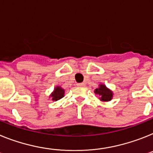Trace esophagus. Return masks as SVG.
<instances>
[{"instance_id":"obj_1","label":"esophagus","mask_w":153,"mask_h":153,"mask_svg":"<svg viewBox=\"0 0 153 153\" xmlns=\"http://www.w3.org/2000/svg\"><path fill=\"white\" fill-rule=\"evenodd\" d=\"M76 85H77L78 87H83V86L85 85V84H84V83H78L77 84H76Z\"/></svg>"}]
</instances>
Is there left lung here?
Segmentation results:
<instances>
[{"instance_id":"left-lung-1","label":"left lung","mask_w":153,"mask_h":153,"mask_svg":"<svg viewBox=\"0 0 153 153\" xmlns=\"http://www.w3.org/2000/svg\"><path fill=\"white\" fill-rule=\"evenodd\" d=\"M94 93L99 96V99L103 102H108L113 98V91L106 87L105 84L100 83L99 87L94 90Z\"/></svg>"}]
</instances>
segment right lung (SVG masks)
I'll use <instances>...</instances> for the list:
<instances>
[{
    "mask_svg": "<svg viewBox=\"0 0 153 153\" xmlns=\"http://www.w3.org/2000/svg\"><path fill=\"white\" fill-rule=\"evenodd\" d=\"M65 94V90L60 87V86H56L55 87L53 91L52 92L50 95H49V98H52V100L56 101L58 100H60L62 98Z\"/></svg>",
    "mask_w": 153,
    "mask_h": 153,
    "instance_id": "1",
    "label": "right lung"
}]
</instances>
